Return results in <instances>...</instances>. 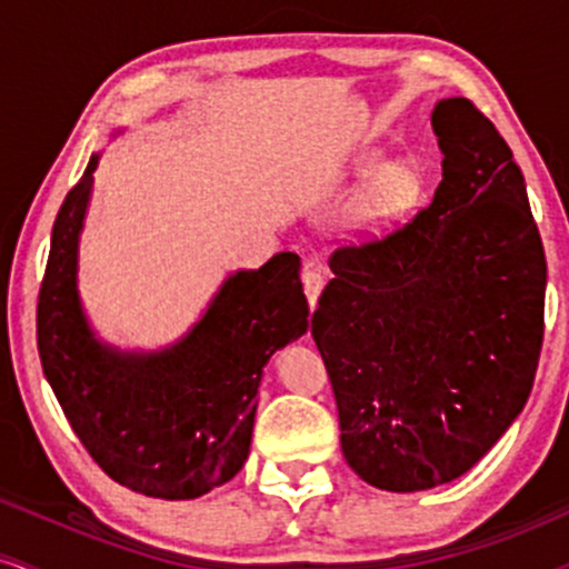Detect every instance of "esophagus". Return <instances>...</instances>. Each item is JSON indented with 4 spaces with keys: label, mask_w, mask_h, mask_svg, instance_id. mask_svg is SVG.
<instances>
[{
    "label": "esophagus",
    "mask_w": 569,
    "mask_h": 569,
    "mask_svg": "<svg viewBox=\"0 0 569 569\" xmlns=\"http://www.w3.org/2000/svg\"><path fill=\"white\" fill-rule=\"evenodd\" d=\"M301 282H303L306 298H309V303L315 306L317 298H319V292H322V287H325V273L319 271V268H315V266H306L303 271H301Z\"/></svg>",
    "instance_id": "34e87169"
}]
</instances>
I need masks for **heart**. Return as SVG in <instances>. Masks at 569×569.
Wrapping results in <instances>:
<instances>
[{
    "label": "heart",
    "instance_id": "b5f03b06",
    "mask_svg": "<svg viewBox=\"0 0 569 569\" xmlns=\"http://www.w3.org/2000/svg\"><path fill=\"white\" fill-rule=\"evenodd\" d=\"M381 161L376 156L362 158L357 163V174L368 177L379 169ZM425 193V174L417 161L387 163L370 182L366 199H362V222L370 228H387L413 212Z\"/></svg>",
    "mask_w": 569,
    "mask_h": 569
}]
</instances>
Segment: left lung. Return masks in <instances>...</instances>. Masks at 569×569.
Returning <instances> with one entry per match:
<instances>
[{
	"label": "left lung",
	"mask_w": 569,
	"mask_h": 569,
	"mask_svg": "<svg viewBox=\"0 0 569 569\" xmlns=\"http://www.w3.org/2000/svg\"><path fill=\"white\" fill-rule=\"evenodd\" d=\"M432 131V203L338 247L311 317L343 457L387 491L468 473L525 408L542 347L546 252L513 152L462 96L438 101Z\"/></svg>",
	"instance_id": "left-lung-1"
}]
</instances>
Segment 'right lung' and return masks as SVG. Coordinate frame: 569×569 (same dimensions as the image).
<instances>
[{
  "label": "right lung",
  "mask_w": 569,
  "mask_h": 569,
  "mask_svg": "<svg viewBox=\"0 0 569 569\" xmlns=\"http://www.w3.org/2000/svg\"><path fill=\"white\" fill-rule=\"evenodd\" d=\"M99 156L63 199L37 303L44 379L101 470L120 487L193 500L239 473L252 443L258 387L277 349L309 328L301 258L279 252L222 282L171 347L123 352L99 341L78 292V250Z\"/></svg>",
  "instance_id": "right-lung-1"
}]
</instances>
